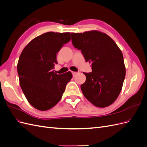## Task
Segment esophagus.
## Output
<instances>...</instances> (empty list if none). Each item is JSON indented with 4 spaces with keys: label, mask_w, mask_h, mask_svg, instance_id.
Returning a JSON list of instances; mask_svg holds the SVG:
<instances>
[{
    "label": "esophagus",
    "mask_w": 147,
    "mask_h": 147,
    "mask_svg": "<svg viewBox=\"0 0 147 147\" xmlns=\"http://www.w3.org/2000/svg\"><path fill=\"white\" fill-rule=\"evenodd\" d=\"M72 75H73V77H75V75H76L77 74L78 72H72Z\"/></svg>",
    "instance_id": "1"
}]
</instances>
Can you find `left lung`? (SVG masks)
<instances>
[{"label": "left lung", "instance_id": "obj_1", "mask_svg": "<svg viewBox=\"0 0 147 147\" xmlns=\"http://www.w3.org/2000/svg\"><path fill=\"white\" fill-rule=\"evenodd\" d=\"M71 35L74 47L81 50L86 62L92 65V72H84L86 81L81 84L83 95L98 107L109 106L117 99L125 78L121 51L108 35L99 31Z\"/></svg>", "mask_w": 147, "mask_h": 147}]
</instances>
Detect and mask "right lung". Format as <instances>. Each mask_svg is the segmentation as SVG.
<instances>
[{
	"mask_svg": "<svg viewBox=\"0 0 147 147\" xmlns=\"http://www.w3.org/2000/svg\"><path fill=\"white\" fill-rule=\"evenodd\" d=\"M70 40V32H48L34 38L21 53L17 65L20 86L37 110H48L58 103L72 78L70 72L57 75L52 71L57 53Z\"/></svg>",
	"mask_w": 147,
	"mask_h": 147,
	"instance_id": "right-lung-1",
	"label": "right lung"
}]
</instances>
